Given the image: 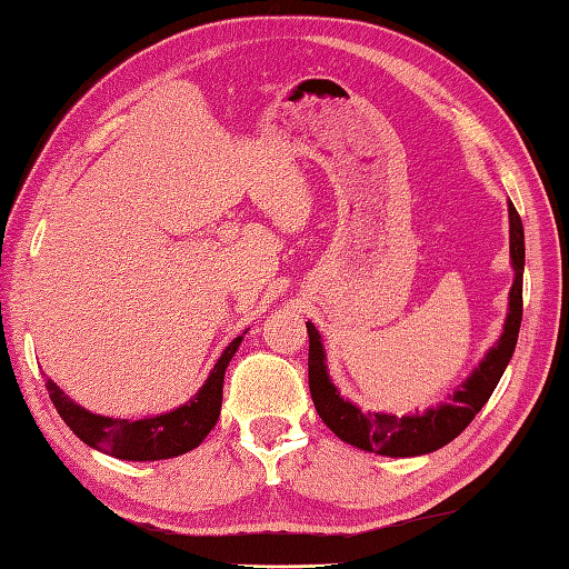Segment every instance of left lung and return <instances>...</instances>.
<instances>
[{"label": "left lung", "instance_id": "obj_1", "mask_svg": "<svg viewBox=\"0 0 569 569\" xmlns=\"http://www.w3.org/2000/svg\"><path fill=\"white\" fill-rule=\"evenodd\" d=\"M509 258L515 270V282L509 289L507 318L500 338L485 352L478 367L456 386L445 403L427 408L425 412L391 415V412H362L352 400L340 396L338 386L332 383L321 332L311 321L309 330V389L318 418L330 432L345 445L369 453L391 456V459H410V456L432 453L459 437L473 422L476 415L488 403L492 391L500 383L502 373L517 348L521 328V292H523V227L521 219L509 202Z\"/></svg>", "mask_w": 569, "mask_h": 569}]
</instances>
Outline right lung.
I'll return each instance as SVG.
<instances>
[{"label": "right lung", "mask_w": 569, "mask_h": 569, "mask_svg": "<svg viewBox=\"0 0 569 569\" xmlns=\"http://www.w3.org/2000/svg\"><path fill=\"white\" fill-rule=\"evenodd\" d=\"M246 336V332H243ZM243 336L233 338L221 352L212 371L207 373L200 391L169 412L142 420H120L96 415L74 403L58 383L48 379V393L52 406L72 432L96 451H103L122 461H161L188 453L202 445L210 429L219 420L221 389H224V371L237 355Z\"/></svg>", "instance_id": "right-lung-1"}]
</instances>
